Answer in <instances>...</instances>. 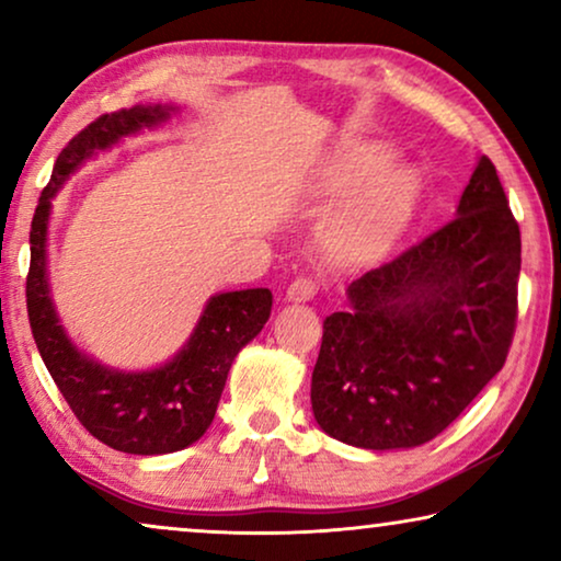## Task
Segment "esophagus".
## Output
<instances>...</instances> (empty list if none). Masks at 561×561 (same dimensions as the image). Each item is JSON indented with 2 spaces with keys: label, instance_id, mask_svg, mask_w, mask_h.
I'll list each match as a JSON object with an SVG mask.
<instances>
[{
  "label": "esophagus",
  "instance_id": "esophagus-1",
  "mask_svg": "<svg viewBox=\"0 0 561 561\" xmlns=\"http://www.w3.org/2000/svg\"><path fill=\"white\" fill-rule=\"evenodd\" d=\"M313 296H317V283H313L311 278H296L286 290V301H290V304L311 301Z\"/></svg>",
  "mask_w": 561,
  "mask_h": 561
}]
</instances>
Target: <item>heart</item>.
<instances>
[{
	"label": "heart",
	"instance_id": "obj_1",
	"mask_svg": "<svg viewBox=\"0 0 561 561\" xmlns=\"http://www.w3.org/2000/svg\"><path fill=\"white\" fill-rule=\"evenodd\" d=\"M386 145L370 142L340 160L336 188H354L327 225V242L350 257L386 252L409 225L421 191V175L411 163H388Z\"/></svg>",
	"mask_w": 561,
	"mask_h": 561
}]
</instances>
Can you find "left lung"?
I'll use <instances>...</instances> for the list:
<instances>
[{
	"mask_svg": "<svg viewBox=\"0 0 561 561\" xmlns=\"http://www.w3.org/2000/svg\"><path fill=\"white\" fill-rule=\"evenodd\" d=\"M520 232L485 156L455 219L347 286L311 375L319 428L359 449L442 434L501 373L516 327Z\"/></svg>",
	"mask_w": 561,
	"mask_h": 561,
	"instance_id": "1",
	"label": "left lung"
}]
</instances>
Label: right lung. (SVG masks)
I'll return each mask as SVG.
<instances>
[{
    "instance_id": "right-lung-1",
    "label": "right lung",
    "mask_w": 561,
    "mask_h": 561,
    "mask_svg": "<svg viewBox=\"0 0 561 561\" xmlns=\"http://www.w3.org/2000/svg\"><path fill=\"white\" fill-rule=\"evenodd\" d=\"M179 112L181 106L173 102H148L104 114L81 129L60 150L30 229L27 317L43 363L76 419L99 442L142 457L186 449L206 434L234 357L271 317L273 294L267 288L214 294L171 359L148 370H122L99 363L66 332L50 294L48 229L53 198L83 163L117 148L125 137L160 127Z\"/></svg>"
}]
</instances>
